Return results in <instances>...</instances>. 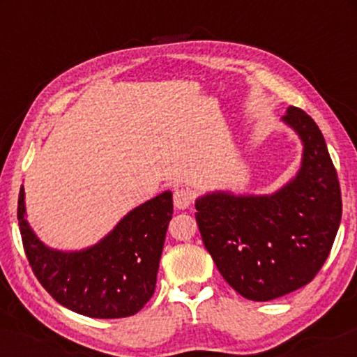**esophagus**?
<instances>
[{
	"mask_svg": "<svg viewBox=\"0 0 357 357\" xmlns=\"http://www.w3.org/2000/svg\"><path fill=\"white\" fill-rule=\"evenodd\" d=\"M173 202L178 210H188L192 203V195L188 190H176L173 195Z\"/></svg>",
	"mask_w": 357,
	"mask_h": 357,
	"instance_id": "34e87169",
	"label": "esophagus"
}]
</instances>
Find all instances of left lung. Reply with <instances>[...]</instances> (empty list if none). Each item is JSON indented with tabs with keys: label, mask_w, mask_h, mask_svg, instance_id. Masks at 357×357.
<instances>
[{
	"label": "left lung",
	"mask_w": 357,
	"mask_h": 357,
	"mask_svg": "<svg viewBox=\"0 0 357 357\" xmlns=\"http://www.w3.org/2000/svg\"><path fill=\"white\" fill-rule=\"evenodd\" d=\"M282 122L301 139L296 176L268 195L215 190L195 202L203 243L220 273L255 302L309 284L329 257L342 215L337 173L321 129L292 105Z\"/></svg>",
	"instance_id": "obj_1"
}]
</instances>
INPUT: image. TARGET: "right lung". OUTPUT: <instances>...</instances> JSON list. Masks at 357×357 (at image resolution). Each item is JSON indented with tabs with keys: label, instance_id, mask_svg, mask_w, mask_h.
I'll return each mask as SVG.
<instances>
[{
	"label": "right lung",
	"instance_id": "add662e5",
	"mask_svg": "<svg viewBox=\"0 0 357 357\" xmlns=\"http://www.w3.org/2000/svg\"><path fill=\"white\" fill-rule=\"evenodd\" d=\"M171 218L173 192L165 191L122 216L97 243L59 250L26 220L23 186L18 198L24 253L38 282L59 304L93 319L129 317L153 297Z\"/></svg>",
	"mask_w": 357,
	"mask_h": 357
}]
</instances>
